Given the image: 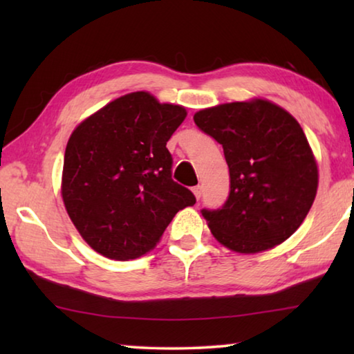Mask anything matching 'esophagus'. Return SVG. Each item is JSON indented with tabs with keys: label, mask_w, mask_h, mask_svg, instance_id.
Returning a JSON list of instances; mask_svg holds the SVG:
<instances>
[{
	"label": "esophagus",
	"mask_w": 354,
	"mask_h": 354,
	"mask_svg": "<svg viewBox=\"0 0 354 354\" xmlns=\"http://www.w3.org/2000/svg\"><path fill=\"white\" fill-rule=\"evenodd\" d=\"M192 192H194V195L196 196V200L201 198V194H203V185H195L194 189H192Z\"/></svg>",
	"instance_id": "esophagus-1"
}]
</instances>
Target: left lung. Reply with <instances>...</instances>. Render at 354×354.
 Wrapping results in <instances>:
<instances>
[{
  "label": "left lung",
  "mask_w": 354,
  "mask_h": 354,
  "mask_svg": "<svg viewBox=\"0 0 354 354\" xmlns=\"http://www.w3.org/2000/svg\"><path fill=\"white\" fill-rule=\"evenodd\" d=\"M223 147L230 195L220 209H203L211 232L237 253L283 243L313 206L319 170L301 127L267 100L237 101L194 115Z\"/></svg>",
  "instance_id": "left-lung-1"
}]
</instances>
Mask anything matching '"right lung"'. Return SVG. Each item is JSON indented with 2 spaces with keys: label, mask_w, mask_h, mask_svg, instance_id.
I'll list each match as a JSON object with an SVG mask.
<instances>
[{
  "label": "right lung",
  "mask_w": 354,
  "mask_h": 354,
  "mask_svg": "<svg viewBox=\"0 0 354 354\" xmlns=\"http://www.w3.org/2000/svg\"><path fill=\"white\" fill-rule=\"evenodd\" d=\"M183 106L148 92L111 101L71 133L62 198L84 241L109 259L128 261L156 247L178 211L195 205L171 179L167 142L184 122Z\"/></svg>",
  "instance_id": "right-lung-1"
}]
</instances>
